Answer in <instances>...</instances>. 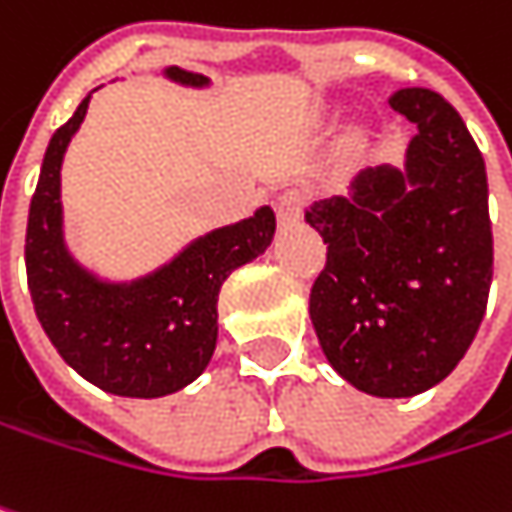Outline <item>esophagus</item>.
<instances>
[{
	"label": "esophagus",
	"mask_w": 512,
	"mask_h": 512,
	"mask_svg": "<svg viewBox=\"0 0 512 512\" xmlns=\"http://www.w3.org/2000/svg\"><path fill=\"white\" fill-rule=\"evenodd\" d=\"M306 192H300V189H285L282 195H279V201H276V218H279V224H294L300 215H303V209H306Z\"/></svg>",
	"instance_id": "obj_1"
}]
</instances>
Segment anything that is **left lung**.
<instances>
[{"label":"left lung","instance_id":"left-lung-1","mask_svg":"<svg viewBox=\"0 0 512 512\" xmlns=\"http://www.w3.org/2000/svg\"><path fill=\"white\" fill-rule=\"evenodd\" d=\"M390 107L417 125L405 171L367 168L352 201L306 212L326 244L309 314L349 384L405 399L443 382L478 335L493 221L484 157L455 107L422 87L393 92Z\"/></svg>","mask_w":512,"mask_h":512}]
</instances>
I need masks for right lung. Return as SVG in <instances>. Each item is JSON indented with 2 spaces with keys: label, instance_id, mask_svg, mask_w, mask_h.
<instances>
[{
  "label": "right lung",
  "instance_id": "1",
  "mask_svg": "<svg viewBox=\"0 0 512 512\" xmlns=\"http://www.w3.org/2000/svg\"><path fill=\"white\" fill-rule=\"evenodd\" d=\"M180 84L206 78L165 69ZM90 95L55 130L28 209L25 274L40 326L60 358L95 387L154 399L195 382L218 341V291L236 268L262 256L276 230L271 206L189 244L171 265L130 285L98 282L78 268L60 236V163L81 128Z\"/></svg>",
  "mask_w": 512,
  "mask_h": 512
}]
</instances>
